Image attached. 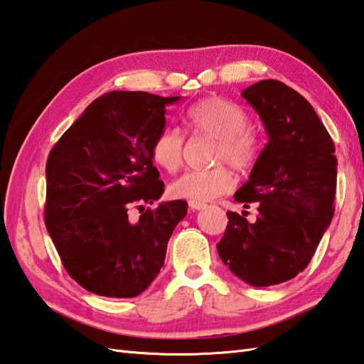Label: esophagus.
Instances as JSON below:
<instances>
[{
  "mask_svg": "<svg viewBox=\"0 0 364 364\" xmlns=\"http://www.w3.org/2000/svg\"><path fill=\"white\" fill-rule=\"evenodd\" d=\"M189 208L192 211H198V210H203V208H206V203H202V202H189Z\"/></svg>",
  "mask_w": 364,
  "mask_h": 364,
  "instance_id": "esophagus-1",
  "label": "esophagus"
}]
</instances>
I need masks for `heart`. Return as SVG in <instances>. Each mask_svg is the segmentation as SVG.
<instances>
[{
    "label": "heart",
    "instance_id": "1",
    "mask_svg": "<svg viewBox=\"0 0 364 364\" xmlns=\"http://www.w3.org/2000/svg\"><path fill=\"white\" fill-rule=\"evenodd\" d=\"M186 127L191 133L218 139L213 162H227L245 172L261 154V137L249 127V115L241 106L222 97H208L186 111ZM184 136L176 128L161 129L153 139L150 154L154 164L166 172H175L183 162ZM236 180L225 166L203 170H188L170 184V194L189 202H210L235 188Z\"/></svg>",
    "mask_w": 364,
    "mask_h": 364
}]
</instances>
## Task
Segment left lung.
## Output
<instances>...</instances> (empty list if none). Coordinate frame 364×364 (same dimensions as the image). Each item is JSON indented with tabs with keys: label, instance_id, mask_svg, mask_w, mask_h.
Wrapping results in <instances>:
<instances>
[{
	"label": "left lung",
	"instance_id": "8db88e82",
	"mask_svg": "<svg viewBox=\"0 0 364 364\" xmlns=\"http://www.w3.org/2000/svg\"><path fill=\"white\" fill-rule=\"evenodd\" d=\"M264 123L269 142L235 200L258 205L257 222L228 211L218 244L223 264L252 286H272L301 272L333 219L335 144L299 92L277 80L242 90ZM245 213V211H244Z\"/></svg>",
	"mask_w": 364,
	"mask_h": 364
}]
</instances>
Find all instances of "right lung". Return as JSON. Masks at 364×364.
Masks as SVG:
<instances>
[{"label": "right lung", "instance_id": "right-lung-1", "mask_svg": "<svg viewBox=\"0 0 364 364\" xmlns=\"http://www.w3.org/2000/svg\"><path fill=\"white\" fill-rule=\"evenodd\" d=\"M181 97L115 90L92 102L46 161L45 225L60 261L89 292L129 299L164 266L167 242L188 213L184 200L154 210L164 192L150 149L166 106ZM141 210L131 223L127 210Z\"/></svg>", "mask_w": 364, "mask_h": 364}]
</instances>
